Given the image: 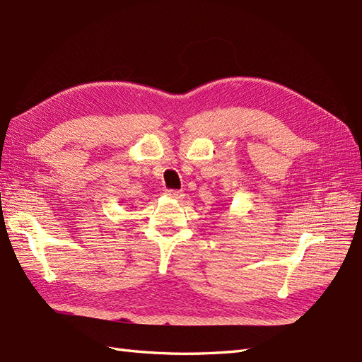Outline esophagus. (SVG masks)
<instances>
[{
    "label": "esophagus",
    "mask_w": 362,
    "mask_h": 362,
    "mask_svg": "<svg viewBox=\"0 0 362 362\" xmlns=\"http://www.w3.org/2000/svg\"><path fill=\"white\" fill-rule=\"evenodd\" d=\"M166 196L168 197H171V199H177V200H180V199H183V192L182 191H179V189H168L166 191Z\"/></svg>",
    "instance_id": "obj_1"
}]
</instances>
